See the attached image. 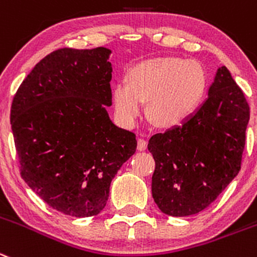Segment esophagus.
<instances>
[{"label":"esophagus","mask_w":257,"mask_h":257,"mask_svg":"<svg viewBox=\"0 0 257 257\" xmlns=\"http://www.w3.org/2000/svg\"><path fill=\"white\" fill-rule=\"evenodd\" d=\"M146 148H147V141L143 140V138H140V140H138V150L145 151Z\"/></svg>","instance_id":"obj_1"}]
</instances>
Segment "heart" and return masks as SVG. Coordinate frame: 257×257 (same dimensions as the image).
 <instances>
[{
  "mask_svg": "<svg viewBox=\"0 0 257 257\" xmlns=\"http://www.w3.org/2000/svg\"><path fill=\"white\" fill-rule=\"evenodd\" d=\"M126 81L112 87L115 115L132 128L147 112L157 125L175 126L185 121L203 97L207 76L199 62L176 57H160L134 66Z\"/></svg>",
  "mask_w": 257,
  "mask_h": 257,
  "instance_id": "1",
  "label": "heart"
}]
</instances>
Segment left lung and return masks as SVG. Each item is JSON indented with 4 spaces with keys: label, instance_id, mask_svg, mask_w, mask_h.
I'll list each match as a JSON object with an SVG mask.
<instances>
[{
    "label": "left lung",
    "instance_id": "obj_1",
    "mask_svg": "<svg viewBox=\"0 0 257 257\" xmlns=\"http://www.w3.org/2000/svg\"><path fill=\"white\" fill-rule=\"evenodd\" d=\"M248 119L246 97L223 66L194 114L151 137L152 196L162 213L193 215L218 198L241 169Z\"/></svg>",
    "mask_w": 257,
    "mask_h": 257
}]
</instances>
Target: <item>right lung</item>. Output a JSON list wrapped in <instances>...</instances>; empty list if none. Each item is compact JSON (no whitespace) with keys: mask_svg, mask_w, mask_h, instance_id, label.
I'll return each mask as SVG.
<instances>
[{"mask_svg":"<svg viewBox=\"0 0 257 257\" xmlns=\"http://www.w3.org/2000/svg\"><path fill=\"white\" fill-rule=\"evenodd\" d=\"M110 53L104 47L54 50L26 76L11 105L21 177L71 217L104 209L111 180L137 150L136 134L107 114Z\"/></svg>","mask_w":257,"mask_h":257,"instance_id":"obj_1","label":"right lung"}]
</instances>
